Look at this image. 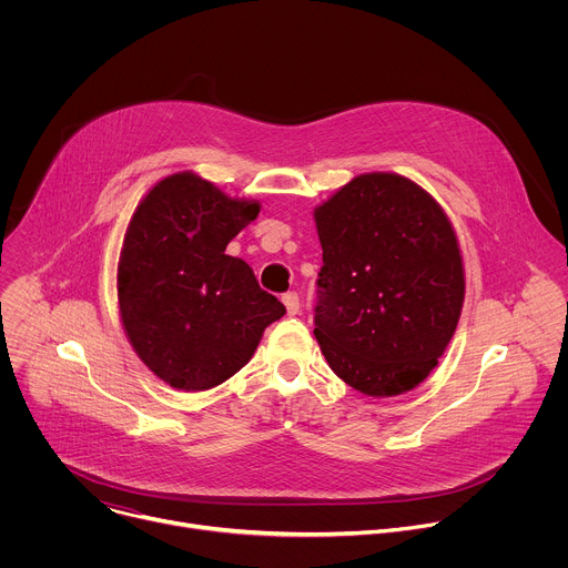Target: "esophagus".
Segmentation results:
<instances>
[{"label":"esophagus","instance_id":"esophagus-1","mask_svg":"<svg viewBox=\"0 0 568 568\" xmlns=\"http://www.w3.org/2000/svg\"><path fill=\"white\" fill-rule=\"evenodd\" d=\"M283 303H285V307H287V314H290V316H294V314L298 312V307H301V303H298V294H296V292H287V294H283Z\"/></svg>","mask_w":568,"mask_h":568}]
</instances>
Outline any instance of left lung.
<instances>
[{
    "mask_svg": "<svg viewBox=\"0 0 568 568\" xmlns=\"http://www.w3.org/2000/svg\"><path fill=\"white\" fill-rule=\"evenodd\" d=\"M323 267L314 337L355 390L416 388L454 337L465 298L458 240L440 204L395 173L351 180L314 209Z\"/></svg>",
    "mask_w": 568,
    "mask_h": 568,
    "instance_id": "8db88e82",
    "label": "left lung"
}]
</instances>
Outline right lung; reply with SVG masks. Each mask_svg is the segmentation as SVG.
Returning a JSON list of instances; mask_svg holds the SVG:
<instances>
[{
	"instance_id": "obj_1",
	"label": "right lung",
	"mask_w": 568,
	"mask_h": 568,
	"mask_svg": "<svg viewBox=\"0 0 568 568\" xmlns=\"http://www.w3.org/2000/svg\"><path fill=\"white\" fill-rule=\"evenodd\" d=\"M261 213L195 173L156 182L136 206L119 258V307L141 362L166 384L206 390L245 366L285 305L226 256Z\"/></svg>"
}]
</instances>
